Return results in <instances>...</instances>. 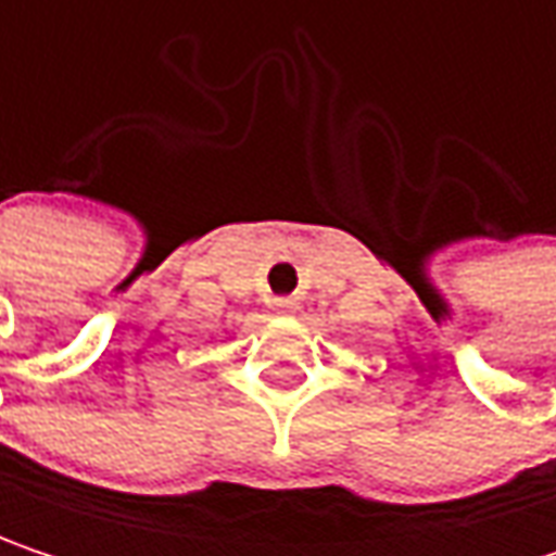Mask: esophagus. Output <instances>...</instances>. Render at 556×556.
<instances>
[{"label": "esophagus", "instance_id": "34e87169", "mask_svg": "<svg viewBox=\"0 0 556 556\" xmlns=\"http://www.w3.org/2000/svg\"><path fill=\"white\" fill-rule=\"evenodd\" d=\"M274 308H277L279 315H292L299 308V302L292 295H279V299H274Z\"/></svg>", "mask_w": 556, "mask_h": 556}]
</instances>
